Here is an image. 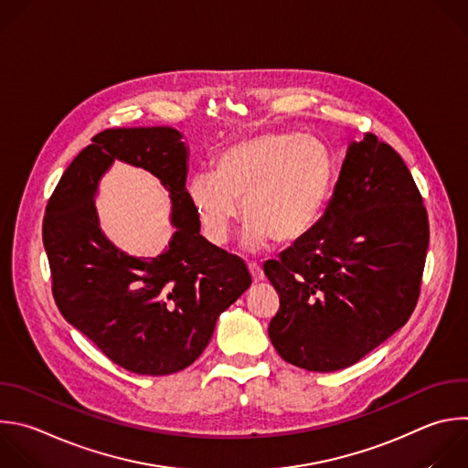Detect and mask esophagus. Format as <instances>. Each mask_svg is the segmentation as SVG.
<instances>
[{
  "instance_id": "esophagus-1",
  "label": "esophagus",
  "mask_w": 468,
  "mask_h": 468,
  "mask_svg": "<svg viewBox=\"0 0 468 468\" xmlns=\"http://www.w3.org/2000/svg\"><path fill=\"white\" fill-rule=\"evenodd\" d=\"M248 270H250V273H251L253 282H261V281L264 279V271H262L261 264H257V262H250V264H248Z\"/></svg>"
}]
</instances>
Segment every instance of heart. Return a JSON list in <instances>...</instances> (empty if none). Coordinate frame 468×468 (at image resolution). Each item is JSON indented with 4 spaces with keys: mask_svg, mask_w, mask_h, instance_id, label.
<instances>
[{
    "mask_svg": "<svg viewBox=\"0 0 468 468\" xmlns=\"http://www.w3.org/2000/svg\"><path fill=\"white\" fill-rule=\"evenodd\" d=\"M333 160L324 144L293 132H266L228 144L215 173H197L187 195L204 237L222 246L237 222L248 218L244 246L270 239L288 244L318 222L333 189Z\"/></svg>",
    "mask_w": 468,
    "mask_h": 468,
    "instance_id": "1",
    "label": "heart"
}]
</instances>
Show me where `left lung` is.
<instances>
[{
    "mask_svg": "<svg viewBox=\"0 0 468 468\" xmlns=\"http://www.w3.org/2000/svg\"><path fill=\"white\" fill-rule=\"evenodd\" d=\"M428 213L391 144L351 141L324 218L264 264L279 293L268 336L282 360L331 373L356 364L411 316Z\"/></svg>",
    "mask_w": 468,
    "mask_h": 468,
    "instance_id": "left-lung-1",
    "label": "left lung"
}]
</instances>
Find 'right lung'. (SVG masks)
<instances>
[{"label": "right lung", "mask_w": 468, "mask_h": 468, "mask_svg": "<svg viewBox=\"0 0 468 468\" xmlns=\"http://www.w3.org/2000/svg\"><path fill=\"white\" fill-rule=\"evenodd\" d=\"M113 159L158 176L172 191L177 233L150 261L119 252L92 206ZM187 146L169 126L108 128L71 162L44 217L53 297L60 314L113 364L137 375H171L207 347L220 313L251 284L246 262L200 235L186 189Z\"/></svg>", "instance_id": "1"}]
</instances>
